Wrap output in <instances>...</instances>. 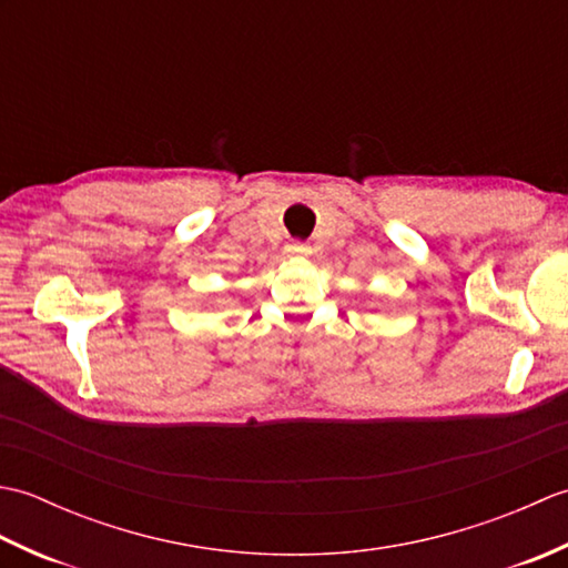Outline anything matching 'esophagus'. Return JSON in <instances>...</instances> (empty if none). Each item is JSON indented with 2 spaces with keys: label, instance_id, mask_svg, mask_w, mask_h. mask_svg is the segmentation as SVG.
Here are the masks:
<instances>
[{
  "label": "esophagus",
  "instance_id": "1",
  "mask_svg": "<svg viewBox=\"0 0 568 568\" xmlns=\"http://www.w3.org/2000/svg\"><path fill=\"white\" fill-rule=\"evenodd\" d=\"M285 253H287V258H307L312 248L307 244H303V241H291V244L285 246Z\"/></svg>",
  "mask_w": 568,
  "mask_h": 568
}]
</instances>
